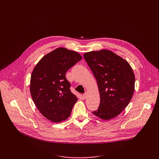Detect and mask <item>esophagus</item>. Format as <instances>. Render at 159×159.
I'll use <instances>...</instances> for the list:
<instances>
[{
  "label": "esophagus",
  "instance_id": "esophagus-1",
  "mask_svg": "<svg viewBox=\"0 0 159 159\" xmlns=\"http://www.w3.org/2000/svg\"><path fill=\"white\" fill-rule=\"evenodd\" d=\"M87 93H84V94H83V98H84V99H85V98H87Z\"/></svg>",
  "mask_w": 159,
  "mask_h": 159
}]
</instances>
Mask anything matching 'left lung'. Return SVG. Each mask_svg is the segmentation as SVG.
Here are the masks:
<instances>
[{
  "instance_id": "1",
  "label": "left lung",
  "mask_w": 159,
  "mask_h": 159,
  "mask_svg": "<svg viewBox=\"0 0 159 159\" xmlns=\"http://www.w3.org/2000/svg\"><path fill=\"white\" fill-rule=\"evenodd\" d=\"M98 82L100 104L93 114L108 120L118 116L130 102L134 75L127 61L111 51L102 50L84 54Z\"/></svg>"
}]
</instances>
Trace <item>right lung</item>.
<instances>
[{"label":"right lung","mask_w":159,"mask_h":159,"mask_svg":"<svg viewBox=\"0 0 159 159\" xmlns=\"http://www.w3.org/2000/svg\"><path fill=\"white\" fill-rule=\"evenodd\" d=\"M82 59L76 52L58 48L44 55L34 68L30 80L32 99L42 115L54 123L69 118L77 101L65 74Z\"/></svg>","instance_id":"right-lung-1"}]
</instances>
